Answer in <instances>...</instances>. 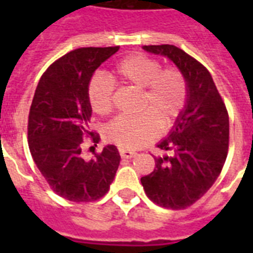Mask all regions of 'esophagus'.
Wrapping results in <instances>:
<instances>
[{"mask_svg": "<svg viewBox=\"0 0 253 253\" xmlns=\"http://www.w3.org/2000/svg\"><path fill=\"white\" fill-rule=\"evenodd\" d=\"M119 155H121V158L122 159H131L132 156H135V152H132V151H128V150H125V148H119L118 150Z\"/></svg>", "mask_w": 253, "mask_h": 253, "instance_id": "obj_1", "label": "esophagus"}]
</instances>
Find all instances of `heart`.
I'll return each mask as SVG.
<instances>
[{
	"mask_svg": "<svg viewBox=\"0 0 253 253\" xmlns=\"http://www.w3.org/2000/svg\"><path fill=\"white\" fill-rule=\"evenodd\" d=\"M110 78L121 86L143 90L138 115H122L109 123L105 136L115 146L135 150L155 140L163 130L180 118L188 99V84L180 69L163 68L160 60L144 53H132L119 60ZM114 85L109 77L95 75L87 86V97L94 113L113 111Z\"/></svg>",
	"mask_w": 253,
	"mask_h": 253,
	"instance_id": "1",
	"label": "heart"
}]
</instances>
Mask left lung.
<instances>
[{"instance_id": "1", "label": "left lung", "mask_w": 253, "mask_h": 253, "mask_svg": "<svg viewBox=\"0 0 253 253\" xmlns=\"http://www.w3.org/2000/svg\"><path fill=\"white\" fill-rule=\"evenodd\" d=\"M143 48L170 59L188 84L185 109L158 144L170 155L155 158L154 170L140 178L152 202L181 210L200 200L222 172L228 152V113L211 75L200 61L172 44Z\"/></svg>"}]
</instances>
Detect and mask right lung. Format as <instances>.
Returning a JSON list of instances; mask_svg holds the SVG:
<instances>
[{
  "label": "right lung",
  "mask_w": 253,
  "mask_h": 253,
  "mask_svg": "<svg viewBox=\"0 0 253 253\" xmlns=\"http://www.w3.org/2000/svg\"><path fill=\"white\" fill-rule=\"evenodd\" d=\"M118 49V45L85 47L57 59L43 73L30 107L31 156L49 188L72 202H93L105 196L121 162L111 144L90 160L81 156L83 139L90 136L93 143L99 139L89 128L87 86L95 69Z\"/></svg>",
  "instance_id": "right-lung-1"
}]
</instances>
